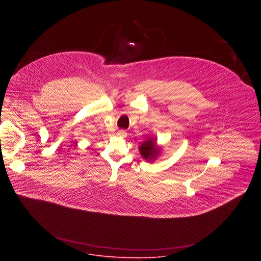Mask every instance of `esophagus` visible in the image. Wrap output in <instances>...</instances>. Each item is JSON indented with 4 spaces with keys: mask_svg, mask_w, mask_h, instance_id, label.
<instances>
[{
    "mask_svg": "<svg viewBox=\"0 0 261 261\" xmlns=\"http://www.w3.org/2000/svg\"><path fill=\"white\" fill-rule=\"evenodd\" d=\"M117 136H118L119 138H125V137H126V132L123 130V129H120V130L117 132Z\"/></svg>",
    "mask_w": 261,
    "mask_h": 261,
    "instance_id": "esophagus-1",
    "label": "esophagus"
}]
</instances>
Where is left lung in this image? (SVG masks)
Here are the masks:
<instances>
[{"instance_id": "obj_1", "label": "left lung", "mask_w": 261, "mask_h": 261, "mask_svg": "<svg viewBox=\"0 0 261 261\" xmlns=\"http://www.w3.org/2000/svg\"><path fill=\"white\" fill-rule=\"evenodd\" d=\"M160 149L155 147V140L150 139L143 143V145L140 147L141 154L146 160H152L156 156Z\"/></svg>"}]
</instances>
